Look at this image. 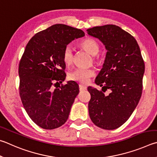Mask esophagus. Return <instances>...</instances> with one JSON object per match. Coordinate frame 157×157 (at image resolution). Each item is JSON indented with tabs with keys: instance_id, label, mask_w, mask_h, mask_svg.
Returning a JSON list of instances; mask_svg holds the SVG:
<instances>
[{
	"instance_id": "obj_1",
	"label": "esophagus",
	"mask_w": 157,
	"mask_h": 157,
	"mask_svg": "<svg viewBox=\"0 0 157 157\" xmlns=\"http://www.w3.org/2000/svg\"><path fill=\"white\" fill-rule=\"evenodd\" d=\"M79 89H80V90H86L87 89V86H84V85L80 84L79 85Z\"/></svg>"
}]
</instances>
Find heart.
<instances>
[{
    "instance_id": "1",
    "label": "heart",
    "mask_w": 157,
    "mask_h": 157,
    "mask_svg": "<svg viewBox=\"0 0 157 157\" xmlns=\"http://www.w3.org/2000/svg\"><path fill=\"white\" fill-rule=\"evenodd\" d=\"M81 46L92 56L97 55L99 50L98 43L92 38H87L81 43ZM73 51L70 46L65 47L63 52V60L66 65H70L73 60ZM94 74V71L92 69L78 68L68 74L69 78L72 81L87 83L90 77Z\"/></svg>"
}]
</instances>
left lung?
I'll list each match as a JSON object with an SVG mask.
<instances>
[{
    "label": "left lung",
    "instance_id": "obj_1",
    "mask_svg": "<svg viewBox=\"0 0 157 157\" xmlns=\"http://www.w3.org/2000/svg\"><path fill=\"white\" fill-rule=\"evenodd\" d=\"M87 32L101 41L107 50L95 83L102 87V91L111 90L106 96L94 87H87L91 94L90 117L98 127L114 130L127 121L139 102L144 61L135 38L120 27L105 25L90 28Z\"/></svg>",
    "mask_w": 157,
    "mask_h": 157
}]
</instances>
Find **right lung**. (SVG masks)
<instances>
[{
  "label": "right lung",
  "instance_id": "obj_1",
  "mask_svg": "<svg viewBox=\"0 0 157 157\" xmlns=\"http://www.w3.org/2000/svg\"><path fill=\"white\" fill-rule=\"evenodd\" d=\"M84 36L81 29L56 24L38 32L27 44L19 63V92L27 114L40 128L53 130L67 121L78 85L67 81L59 88L53 86L65 79V48Z\"/></svg>",
  "mask_w": 157,
  "mask_h": 157
}]
</instances>
